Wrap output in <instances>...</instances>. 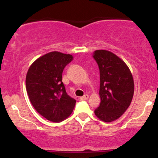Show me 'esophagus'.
<instances>
[{"label": "esophagus", "mask_w": 158, "mask_h": 158, "mask_svg": "<svg viewBox=\"0 0 158 158\" xmlns=\"http://www.w3.org/2000/svg\"><path fill=\"white\" fill-rule=\"evenodd\" d=\"M88 98H89V96H88V94H85V95L83 96V97H80V99L81 100H88Z\"/></svg>", "instance_id": "obj_1"}]
</instances>
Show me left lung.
Masks as SVG:
<instances>
[{"label": "left lung", "instance_id": "left-lung-1", "mask_svg": "<svg viewBox=\"0 0 158 158\" xmlns=\"http://www.w3.org/2000/svg\"><path fill=\"white\" fill-rule=\"evenodd\" d=\"M100 73V105L94 110L103 122L110 123L124 114L135 91L132 74L126 63L113 52L95 50L93 56Z\"/></svg>", "mask_w": 158, "mask_h": 158}]
</instances>
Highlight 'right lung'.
Segmentation results:
<instances>
[{"instance_id":"obj_1","label":"right lung","mask_w":158,"mask_h":158,"mask_svg":"<svg viewBox=\"0 0 158 158\" xmlns=\"http://www.w3.org/2000/svg\"><path fill=\"white\" fill-rule=\"evenodd\" d=\"M73 56L53 51L37 59L26 77V89L32 106L41 116L58 123L68 118L76 99L68 95L62 82V72Z\"/></svg>"}]
</instances>
